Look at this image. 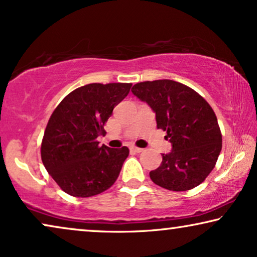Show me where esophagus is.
<instances>
[{
    "mask_svg": "<svg viewBox=\"0 0 257 257\" xmlns=\"http://www.w3.org/2000/svg\"><path fill=\"white\" fill-rule=\"evenodd\" d=\"M130 150H131V152L133 153H142L144 151V149H139V147H136V146H132Z\"/></svg>",
    "mask_w": 257,
    "mask_h": 257,
    "instance_id": "esophagus-1",
    "label": "esophagus"
}]
</instances>
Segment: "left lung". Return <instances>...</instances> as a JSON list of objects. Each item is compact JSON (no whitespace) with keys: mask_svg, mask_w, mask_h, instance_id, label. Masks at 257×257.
<instances>
[{"mask_svg":"<svg viewBox=\"0 0 257 257\" xmlns=\"http://www.w3.org/2000/svg\"><path fill=\"white\" fill-rule=\"evenodd\" d=\"M132 93L156 113L157 127L166 131L172 151L163 154L154 184L182 192L205 181L222 149V136L210 105L191 87L171 79L137 83Z\"/></svg>","mask_w":257,"mask_h":257,"instance_id":"1","label":"left lung"}]
</instances>
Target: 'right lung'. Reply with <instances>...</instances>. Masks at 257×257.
<instances>
[{
	"label": "right lung",
	"instance_id": "right-lung-1",
	"mask_svg": "<svg viewBox=\"0 0 257 257\" xmlns=\"http://www.w3.org/2000/svg\"><path fill=\"white\" fill-rule=\"evenodd\" d=\"M131 86V83L87 84L70 92L52 112L41 157L45 170L65 193L89 198L117 180L130 151L126 146H99L97 138L106 133L105 122Z\"/></svg>",
	"mask_w": 257,
	"mask_h": 257
}]
</instances>
